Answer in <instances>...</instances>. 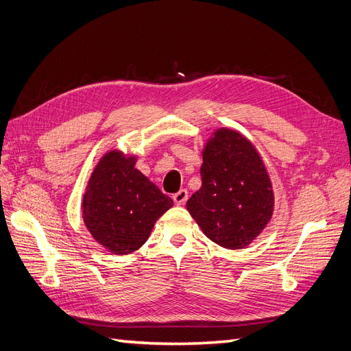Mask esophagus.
Listing matches in <instances>:
<instances>
[{
  "label": "esophagus",
  "mask_w": 351,
  "mask_h": 351,
  "mask_svg": "<svg viewBox=\"0 0 351 351\" xmlns=\"http://www.w3.org/2000/svg\"><path fill=\"white\" fill-rule=\"evenodd\" d=\"M187 197H189V192H187L186 189L178 190L177 193H174V195H173V200H174V204H176V205H184V204H186V200H187Z\"/></svg>",
  "instance_id": "1"
}]
</instances>
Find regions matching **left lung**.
Returning <instances> with one entry per match:
<instances>
[{"mask_svg":"<svg viewBox=\"0 0 351 351\" xmlns=\"http://www.w3.org/2000/svg\"><path fill=\"white\" fill-rule=\"evenodd\" d=\"M200 177L186 205L190 215L219 246H247L274 210L272 184L258 151L239 132L219 129L205 146Z\"/></svg>","mask_w":351,"mask_h":351,"instance_id":"8db88e82","label":"left lung"}]
</instances>
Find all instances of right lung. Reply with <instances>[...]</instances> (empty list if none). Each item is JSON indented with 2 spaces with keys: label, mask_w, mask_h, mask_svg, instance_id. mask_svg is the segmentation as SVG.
I'll use <instances>...</instances> for the list:
<instances>
[{
  "label": "right lung",
  "mask_w": 351,
  "mask_h": 351,
  "mask_svg": "<svg viewBox=\"0 0 351 351\" xmlns=\"http://www.w3.org/2000/svg\"><path fill=\"white\" fill-rule=\"evenodd\" d=\"M136 156L105 154L93 169L83 197V219L93 239L115 254L139 249L155 221L173 206L139 169Z\"/></svg>",
  "instance_id": "add662e5"
}]
</instances>
